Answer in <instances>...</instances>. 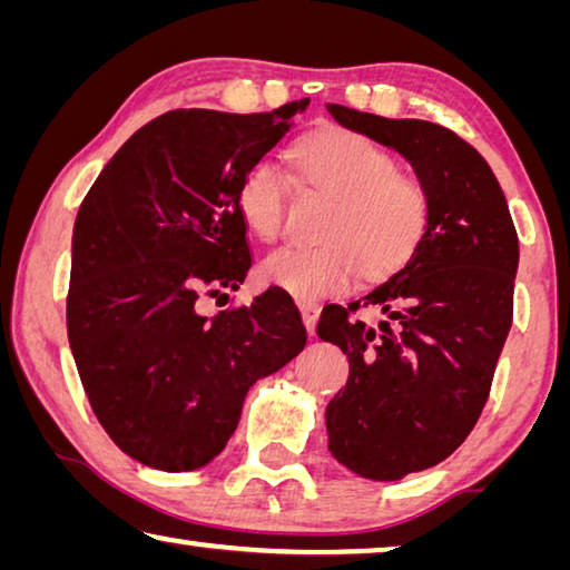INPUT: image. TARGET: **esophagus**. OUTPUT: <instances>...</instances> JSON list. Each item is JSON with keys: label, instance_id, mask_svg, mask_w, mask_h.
Masks as SVG:
<instances>
[{"label": "esophagus", "instance_id": "obj_1", "mask_svg": "<svg viewBox=\"0 0 570 570\" xmlns=\"http://www.w3.org/2000/svg\"><path fill=\"white\" fill-rule=\"evenodd\" d=\"M299 309H302V320H304V327H306V332L309 334H314V327H317V320H320V304H314V302H302L299 304Z\"/></svg>", "mask_w": 570, "mask_h": 570}]
</instances>
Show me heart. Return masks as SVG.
<instances>
[{"label":"heart","mask_w":570,"mask_h":570,"mask_svg":"<svg viewBox=\"0 0 570 570\" xmlns=\"http://www.w3.org/2000/svg\"><path fill=\"white\" fill-rule=\"evenodd\" d=\"M294 167L306 185L332 197L317 246L268 253L261 278L296 296L322 299L345 292L352 276L383 278L413 256L426 233L429 197L363 134L330 129L299 141ZM238 213L250 233L274 240L284 225L286 177L271 161H256L238 185Z\"/></svg>","instance_id":"1"}]
</instances>
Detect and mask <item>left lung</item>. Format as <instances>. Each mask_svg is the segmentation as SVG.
Segmentation results:
<instances>
[{"mask_svg": "<svg viewBox=\"0 0 570 570\" xmlns=\"http://www.w3.org/2000/svg\"><path fill=\"white\" fill-rule=\"evenodd\" d=\"M334 121L399 151L429 197L426 233L405 266L345 306L317 334L350 360L327 405L330 451L350 472L399 482L464 444L490 395L512 327L520 246L494 171L444 126L327 104ZM360 305L375 325L351 317Z\"/></svg>", "mask_w": 570, "mask_h": 570, "instance_id": "obj_1", "label": "left lung"}]
</instances>
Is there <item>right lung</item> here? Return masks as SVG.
Wrapping results in <instances>:
<instances>
[{
  "mask_svg": "<svg viewBox=\"0 0 570 570\" xmlns=\"http://www.w3.org/2000/svg\"><path fill=\"white\" fill-rule=\"evenodd\" d=\"M306 104L157 116L116 151L78 210L70 352L114 444L159 472L210 464L250 385L306 345L299 309L282 288L210 322L200 314L203 296L246 282L238 185Z\"/></svg>",
  "mask_w": 570,
  "mask_h": 570,
  "instance_id": "right-lung-1",
  "label": "right lung"
}]
</instances>
